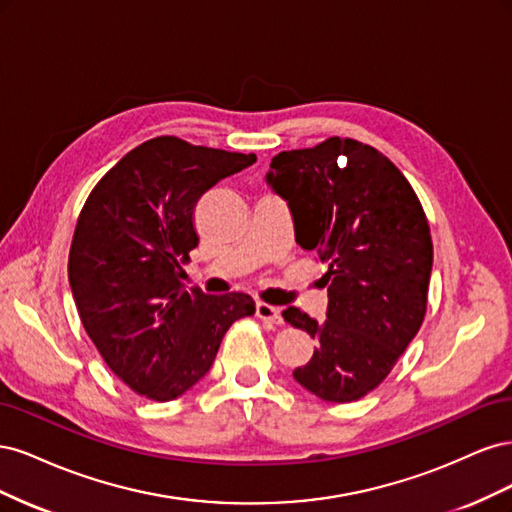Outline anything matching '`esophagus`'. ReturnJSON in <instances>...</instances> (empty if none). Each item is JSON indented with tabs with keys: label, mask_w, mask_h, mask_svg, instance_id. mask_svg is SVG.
Masks as SVG:
<instances>
[{
	"label": "esophagus",
	"mask_w": 512,
	"mask_h": 512,
	"mask_svg": "<svg viewBox=\"0 0 512 512\" xmlns=\"http://www.w3.org/2000/svg\"><path fill=\"white\" fill-rule=\"evenodd\" d=\"M256 316H258L260 320L271 322V324H282L280 307L269 305V303H265V301H258V303H256Z\"/></svg>",
	"instance_id": "34e87169"
}]
</instances>
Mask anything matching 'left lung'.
<instances>
[{
    "label": "left lung",
    "mask_w": 512,
    "mask_h": 512,
    "mask_svg": "<svg viewBox=\"0 0 512 512\" xmlns=\"http://www.w3.org/2000/svg\"><path fill=\"white\" fill-rule=\"evenodd\" d=\"M267 181L288 200L299 245L327 265V318L282 314L318 342L292 376L324 401L361 399L425 320L433 243L421 200L384 153L339 136L277 153Z\"/></svg>",
    "instance_id": "1"
}]
</instances>
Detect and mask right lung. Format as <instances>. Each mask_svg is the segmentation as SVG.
I'll return each instance as SVG.
<instances>
[{"instance_id": "add662e5", "label": "right lung", "mask_w": 512, "mask_h": 512, "mask_svg": "<svg viewBox=\"0 0 512 512\" xmlns=\"http://www.w3.org/2000/svg\"><path fill=\"white\" fill-rule=\"evenodd\" d=\"M254 162V153L156 136L87 196L70 245V288L89 339L134 393L177 399L207 374L230 324L256 312L250 294L181 282L198 245L196 200Z\"/></svg>"}]
</instances>
